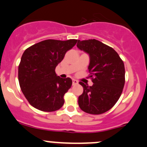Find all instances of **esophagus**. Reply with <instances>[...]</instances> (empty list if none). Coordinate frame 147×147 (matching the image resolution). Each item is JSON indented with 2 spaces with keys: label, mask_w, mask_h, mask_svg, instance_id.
<instances>
[{
  "label": "esophagus",
  "mask_w": 147,
  "mask_h": 147,
  "mask_svg": "<svg viewBox=\"0 0 147 147\" xmlns=\"http://www.w3.org/2000/svg\"><path fill=\"white\" fill-rule=\"evenodd\" d=\"M78 84V82L76 81V80H75V79L72 80V85H73V86H75V85H77Z\"/></svg>",
  "instance_id": "34e87169"
}]
</instances>
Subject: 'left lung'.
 Returning <instances> with one entry per match:
<instances>
[{"instance_id":"obj_1","label":"left lung","mask_w":147,"mask_h":147,"mask_svg":"<svg viewBox=\"0 0 147 147\" xmlns=\"http://www.w3.org/2000/svg\"><path fill=\"white\" fill-rule=\"evenodd\" d=\"M77 47L89 55L88 69L93 83L92 86L79 83L84 93L78 97V105L89 114H102L114 106L122 94L125 65L113 48L95 39L78 40Z\"/></svg>"}]
</instances>
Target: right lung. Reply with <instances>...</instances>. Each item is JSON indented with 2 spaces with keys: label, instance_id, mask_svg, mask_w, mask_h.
Instances as JSON below:
<instances>
[{
  "label": "right lung",
  "instance_id": "right-lung-1",
  "mask_svg": "<svg viewBox=\"0 0 147 147\" xmlns=\"http://www.w3.org/2000/svg\"><path fill=\"white\" fill-rule=\"evenodd\" d=\"M76 42L77 40H47L24 51L18 66V80L32 106L44 112L56 111L63 106V96L72 80L60 78L55 68Z\"/></svg>",
  "mask_w": 147,
  "mask_h": 147
}]
</instances>
